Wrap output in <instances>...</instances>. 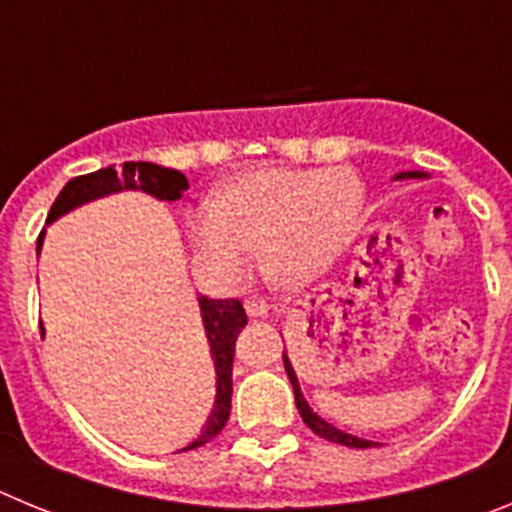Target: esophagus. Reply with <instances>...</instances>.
<instances>
[{"instance_id": "esophagus-1", "label": "esophagus", "mask_w": 512, "mask_h": 512, "mask_svg": "<svg viewBox=\"0 0 512 512\" xmlns=\"http://www.w3.org/2000/svg\"><path fill=\"white\" fill-rule=\"evenodd\" d=\"M243 307H246L248 318H264L266 312H269V305H266L264 300H259V297H251V300H246L243 302Z\"/></svg>"}]
</instances>
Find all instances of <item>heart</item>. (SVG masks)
<instances>
[{"instance_id": "obj_1", "label": "heart", "mask_w": 512, "mask_h": 512, "mask_svg": "<svg viewBox=\"0 0 512 512\" xmlns=\"http://www.w3.org/2000/svg\"><path fill=\"white\" fill-rule=\"evenodd\" d=\"M361 212V184L348 169L264 166L233 176L215 202L187 215L192 246L220 284L243 277L251 248L282 287L315 279L346 246Z\"/></svg>"}]
</instances>
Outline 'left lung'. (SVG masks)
I'll return each mask as SVG.
<instances>
[{"mask_svg": "<svg viewBox=\"0 0 512 512\" xmlns=\"http://www.w3.org/2000/svg\"><path fill=\"white\" fill-rule=\"evenodd\" d=\"M428 174H423V171H402V174H397L395 179H425ZM284 356V369H287V377L289 382H292V390H295V405L297 410H300L302 420L307 423V428H310L312 433H318L320 438H328V441L333 443H341V446H351V449H374V446H379L377 441H366V438H359L354 436V433H346L341 431V428H336L333 423H328L325 418H320L315 410L307 405L305 395H302L300 390V382H297V374H295V366H292V361H289L287 354Z\"/></svg>", "mask_w": 512, "mask_h": 512, "instance_id": "left-lung-1", "label": "left lung"}]
</instances>
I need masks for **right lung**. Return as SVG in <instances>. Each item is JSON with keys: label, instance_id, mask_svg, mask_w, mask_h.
Segmentation results:
<instances>
[{"label": "right lung", "instance_id": "right-lung-1", "mask_svg": "<svg viewBox=\"0 0 512 512\" xmlns=\"http://www.w3.org/2000/svg\"><path fill=\"white\" fill-rule=\"evenodd\" d=\"M184 189H189L187 176L176 169H166V166L148 164V161H125L122 169H99L92 174L74 176L61 194L53 202L48 220L53 223L66 212L76 210V207L87 205V202L107 197V194L117 192H146L161 202H174L182 197ZM43 248V233L38 238V253ZM200 315L202 325H205V336L210 343V354L215 361V379H217V392H215V408H212L210 418L202 425L200 436L187 443L179 451H192L202 443L212 441L217 433L223 431L225 423L230 418V397H233V356H235V338L248 323L246 310L238 300H210V297L200 295ZM40 333L45 328L40 325Z\"/></svg>", "mask_w": 512, "mask_h": 512}]
</instances>
